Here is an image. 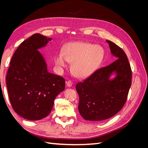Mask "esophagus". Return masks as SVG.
Segmentation results:
<instances>
[{"label": "esophagus", "instance_id": "1", "mask_svg": "<svg viewBox=\"0 0 148 148\" xmlns=\"http://www.w3.org/2000/svg\"><path fill=\"white\" fill-rule=\"evenodd\" d=\"M72 84H73V82H71V80H69V81L66 82V85L68 87H71V86H72Z\"/></svg>", "mask_w": 148, "mask_h": 148}]
</instances>
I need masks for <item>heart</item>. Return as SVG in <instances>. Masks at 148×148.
Segmentation results:
<instances>
[{
  "label": "heart",
  "mask_w": 148,
  "mask_h": 148,
  "mask_svg": "<svg viewBox=\"0 0 148 148\" xmlns=\"http://www.w3.org/2000/svg\"><path fill=\"white\" fill-rule=\"evenodd\" d=\"M105 56L104 48L88 42L69 43L55 57L56 64L65 68L66 62L71 64V70L78 78H86L92 75L102 63Z\"/></svg>",
  "instance_id": "1"
}]
</instances>
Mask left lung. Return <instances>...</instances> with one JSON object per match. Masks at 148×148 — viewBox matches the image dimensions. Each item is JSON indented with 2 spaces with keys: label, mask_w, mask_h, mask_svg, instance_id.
I'll return each mask as SVG.
<instances>
[{
  "label": "left lung",
  "mask_w": 148,
  "mask_h": 148,
  "mask_svg": "<svg viewBox=\"0 0 148 148\" xmlns=\"http://www.w3.org/2000/svg\"><path fill=\"white\" fill-rule=\"evenodd\" d=\"M106 42L117 59L76 85L79 112L86 120L102 121L117 114L127 101L132 85V69L126 53L113 42ZM113 73L116 77L110 79Z\"/></svg>",
  "instance_id": "8db88e82"
}]
</instances>
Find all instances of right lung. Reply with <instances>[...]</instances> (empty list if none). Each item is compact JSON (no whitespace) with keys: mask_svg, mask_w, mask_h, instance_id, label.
<instances>
[{"mask_svg":"<svg viewBox=\"0 0 148 148\" xmlns=\"http://www.w3.org/2000/svg\"><path fill=\"white\" fill-rule=\"evenodd\" d=\"M51 39L36 33L21 42L13 53L7 73L12 108L29 120L47 117L56 97L65 87L64 78L48 72L46 61L38 51Z\"/></svg>","mask_w":148,"mask_h":148,"instance_id":"obj_1","label":"right lung"}]
</instances>
